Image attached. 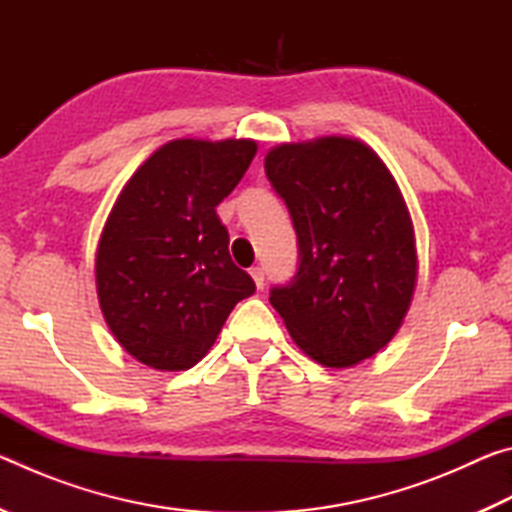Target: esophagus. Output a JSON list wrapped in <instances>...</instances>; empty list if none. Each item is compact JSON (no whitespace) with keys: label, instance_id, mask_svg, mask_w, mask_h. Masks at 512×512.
<instances>
[{"label":"esophagus","instance_id":"esophagus-1","mask_svg":"<svg viewBox=\"0 0 512 512\" xmlns=\"http://www.w3.org/2000/svg\"><path fill=\"white\" fill-rule=\"evenodd\" d=\"M250 277L255 280V287L262 289L264 287V268L262 266H253L250 268Z\"/></svg>","mask_w":512,"mask_h":512}]
</instances>
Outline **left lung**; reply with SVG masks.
Segmentation results:
<instances>
[{"label":"left lung","instance_id":"left-lung-1","mask_svg":"<svg viewBox=\"0 0 512 512\" xmlns=\"http://www.w3.org/2000/svg\"><path fill=\"white\" fill-rule=\"evenodd\" d=\"M264 167L300 248L296 277L271 305L311 359L357 366L402 327L418 280L400 187L368 144L343 135L273 146Z\"/></svg>","mask_w":512,"mask_h":512}]
</instances>
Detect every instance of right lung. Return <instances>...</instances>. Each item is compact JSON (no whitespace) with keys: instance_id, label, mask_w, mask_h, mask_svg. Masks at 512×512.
Listing matches in <instances>:
<instances>
[{"instance_id":"right-lung-1","label":"right lung","mask_w":512,"mask_h":512,"mask_svg":"<svg viewBox=\"0 0 512 512\" xmlns=\"http://www.w3.org/2000/svg\"><path fill=\"white\" fill-rule=\"evenodd\" d=\"M255 153V140H171L112 205L94 257L97 296L110 332L144 366H196L237 302L255 293L216 214Z\"/></svg>"}]
</instances>
